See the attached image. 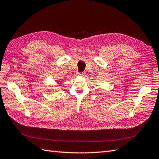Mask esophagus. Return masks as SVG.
I'll use <instances>...</instances> for the list:
<instances>
[{
	"instance_id": "obj_1",
	"label": "esophagus",
	"mask_w": 159,
	"mask_h": 159,
	"mask_svg": "<svg viewBox=\"0 0 159 159\" xmlns=\"http://www.w3.org/2000/svg\"><path fill=\"white\" fill-rule=\"evenodd\" d=\"M84 75H85V73H84V72H82V73H78V75H80V76H84Z\"/></svg>"
}]
</instances>
